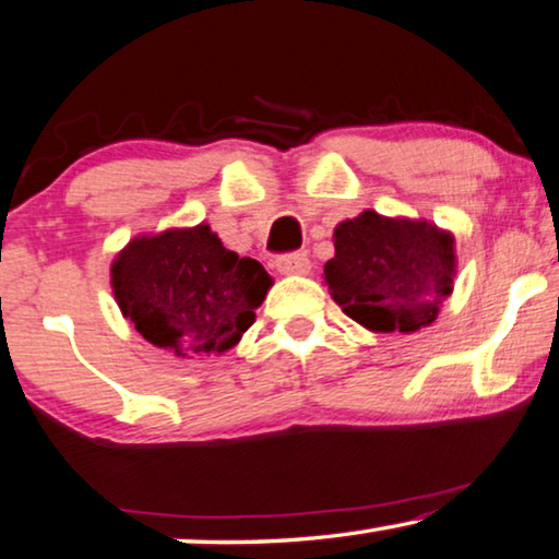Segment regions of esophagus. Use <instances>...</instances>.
Wrapping results in <instances>:
<instances>
[{
	"mask_svg": "<svg viewBox=\"0 0 559 559\" xmlns=\"http://www.w3.org/2000/svg\"><path fill=\"white\" fill-rule=\"evenodd\" d=\"M274 266H277L280 274H307L312 264L307 260L305 252H293V254L280 257V260L274 262Z\"/></svg>",
	"mask_w": 559,
	"mask_h": 559,
	"instance_id": "1",
	"label": "esophagus"
}]
</instances>
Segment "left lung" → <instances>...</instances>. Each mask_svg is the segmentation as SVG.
I'll use <instances>...</instances> for the list:
<instances>
[{
  "label": "left lung",
  "instance_id": "obj_1",
  "mask_svg": "<svg viewBox=\"0 0 559 559\" xmlns=\"http://www.w3.org/2000/svg\"><path fill=\"white\" fill-rule=\"evenodd\" d=\"M325 285L347 318L370 333H416L454 293V234L426 219L366 212L333 231Z\"/></svg>",
  "mask_w": 559,
  "mask_h": 559
}]
</instances>
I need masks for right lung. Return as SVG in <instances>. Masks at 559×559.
Instances as JSON below:
<instances>
[{
	"instance_id": "obj_1",
	"label": "right lung",
	"mask_w": 559,
	"mask_h": 559,
	"mask_svg": "<svg viewBox=\"0 0 559 559\" xmlns=\"http://www.w3.org/2000/svg\"><path fill=\"white\" fill-rule=\"evenodd\" d=\"M274 280L222 245L212 226L139 234L110 264V287L126 320L176 358L222 355L254 322Z\"/></svg>"
}]
</instances>
